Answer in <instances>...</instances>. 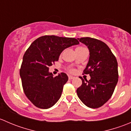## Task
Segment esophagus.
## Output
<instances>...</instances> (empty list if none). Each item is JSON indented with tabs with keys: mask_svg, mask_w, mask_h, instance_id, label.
Wrapping results in <instances>:
<instances>
[{
	"mask_svg": "<svg viewBox=\"0 0 131 131\" xmlns=\"http://www.w3.org/2000/svg\"><path fill=\"white\" fill-rule=\"evenodd\" d=\"M74 77L73 76H72V75H69L68 76V79H69V80H72V79H74Z\"/></svg>",
	"mask_w": 131,
	"mask_h": 131,
	"instance_id": "34e87169",
	"label": "esophagus"
}]
</instances>
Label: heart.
Instances as JSON below:
<instances>
[{
	"mask_svg": "<svg viewBox=\"0 0 131 131\" xmlns=\"http://www.w3.org/2000/svg\"><path fill=\"white\" fill-rule=\"evenodd\" d=\"M70 71H71V72H74V70H73V69H71Z\"/></svg>",
	"mask_w": 131,
	"mask_h": 131,
	"instance_id": "obj_1",
	"label": "heart"
}]
</instances>
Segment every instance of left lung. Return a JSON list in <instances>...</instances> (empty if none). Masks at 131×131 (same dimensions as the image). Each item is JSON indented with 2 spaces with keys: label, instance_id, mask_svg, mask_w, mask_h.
<instances>
[{
  "label": "left lung",
  "instance_id": "8db88e82",
  "mask_svg": "<svg viewBox=\"0 0 131 131\" xmlns=\"http://www.w3.org/2000/svg\"><path fill=\"white\" fill-rule=\"evenodd\" d=\"M88 46L89 61L84 70L91 79L82 81L77 89L78 97L87 106L100 108L112 97L118 82V63L110 49L102 41L91 37L78 39Z\"/></svg>",
  "mask_w": 131,
  "mask_h": 131
}]
</instances>
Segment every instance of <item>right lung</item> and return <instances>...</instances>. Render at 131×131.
Masks as SVG:
<instances>
[{"label":"right lung","mask_w":131,"mask_h":131,"mask_svg":"<svg viewBox=\"0 0 131 131\" xmlns=\"http://www.w3.org/2000/svg\"><path fill=\"white\" fill-rule=\"evenodd\" d=\"M79 43L75 38L44 35L34 41L26 50L19 74L25 95L35 106L47 109L60 98L68 77L64 73L53 77L49 67L58 61L63 50Z\"/></svg>","instance_id":"right-lung-1"}]
</instances>
